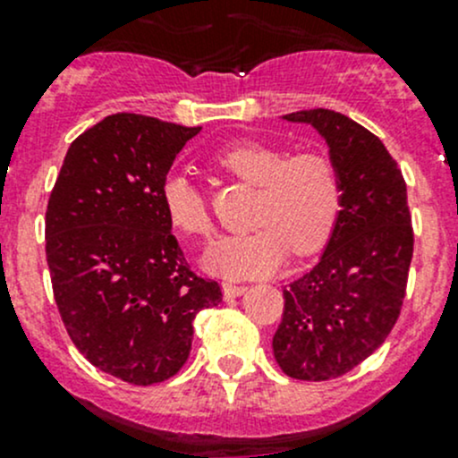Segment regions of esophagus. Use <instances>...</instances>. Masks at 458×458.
<instances>
[{"mask_svg":"<svg viewBox=\"0 0 458 458\" xmlns=\"http://www.w3.org/2000/svg\"><path fill=\"white\" fill-rule=\"evenodd\" d=\"M246 293V285H239V284H230V281H225L224 284V297L225 299H234L239 297V294Z\"/></svg>","mask_w":458,"mask_h":458,"instance_id":"1","label":"esophagus"}]
</instances>
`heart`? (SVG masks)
<instances>
[{"label": "heart", "mask_w": 458, "mask_h": 458, "mask_svg": "<svg viewBox=\"0 0 458 458\" xmlns=\"http://www.w3.org/2000/svg\"><path fill=\"white\" fill-rule=\"evenodd\" d=\"M212 164L259 188L252 233L230 234L203 257V266L230 279L272 275L293 250L310 257L323 250L344 212L341 168L323 152L290 155L279 146L234 141L215 152ZM161 206L170 225L186 237L208 239L215 230L206 195L183 174L161 182Z\"/></svg>", "instance_id": "heart-1"}]
</instances>
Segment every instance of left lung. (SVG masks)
Instances as JSON below:
<instances>
[{
    "mask_svg": "<svg viewBox=\"0 0 458 458\" xmlns=\"http://www.w3.org/2000/svg\"><path fill=\"white\" fill-rule=\"evenodd\" d=\"M285 119L321 132L344 174L345 199L321 261L284 290L272 350L288 377L330 381L366 361L401 315L412 215L401 168L368 128L327 108Z\"/></svg>",
    "mask_w": 458,
    "mask_h": 458,
    "instance_id": "left-lung-1",
    "label": "left lung"
}]
</instances>
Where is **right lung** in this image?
Instances as JSON below:
<instances>
[{"label": "right lung", "instance_id": "1", "mask_svg": "<svg viewBox=\"0 0 458 458\" xmlns=\"http://www.w3.org/2000/svg\"><path fill=\"white\" fill-rule=\"evenodd\" d=\"M201 128L135 113L101 119L71 143L46 210V261L72 344L131 386L174 377L197 312L221 285L186 263L161 182Z\"/></svg>", "mask_w": 458, "mask_h": 458}]
</instances>
